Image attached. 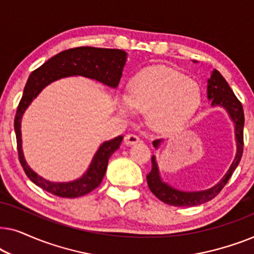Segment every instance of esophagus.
I'll return each mask as SVG.
<instances>
[{"mask_svg": "<svg viewBox=\"0 0 254 254\" xmlns=\"http://www.w3.org/2000/svg\"><path fill=\"white\" fill-rule=\"evenodd\" d=\"M124 142H125V144H127V145H133V144H136L137 142H140V137L135 134H128L125 136Z\"/></svg>", "mask_w": 254, "mask_h": 254, "instance_id": "obj_1", "label": "esophagus"}]
</instances>
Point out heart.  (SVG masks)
<instances>
[{"mask_svg": "<svg viewBox=\"0 0 254 254\" xmlns=\"http://www.w3.org/2000/svg\"><path fill=\"white\" fill-rule=\"evenodd\" d=\"M202 93L196 82L166 65H152L138 71L130 83V95L121 96V112L135 109L149 112V121L157 129L183 127L197 112Z\"/></svg>", "mask_w": 254, "mask_h": 254, "instance_id": "obj_1", "label": "heart"}]
</instances>
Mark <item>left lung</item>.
<instances>
[{
    "label": "left lung",
    "mask_w": 254,
    "mask_h": 254,
    "mask_svg": "<svg viewBox=\"0 0 254 254\" xmlns=\"http://www.w3.org/2000/svg\"><path fill=\"white\" fill-rule=\"evenodd\" d=\"M196 62V61H193ZM207 98L211 100V107H222L228 113L230 120L235 126V141H236V155L232 161L230 168L227 173L223 176L216 185L208 190H194V192H187L176 189L162 179L161 172H159L158 163L156 161V156L151 157V171L147 176L148 186L152 193L163 202L171 204L176 207H194L199 204L206 203L211 199H214L221 190L225 186L228 180L230 179L232 173L237 168L241 162L243 155V131H244V111L243 106L237 97L235 96L228 82L225 81L220 71L214 69L211 71L210 77L207 81ZM163 140H155L152 142L154 147L157 149Z\"/></svg>",
    "instance_id": "left-lung-1"
}]
</instances>
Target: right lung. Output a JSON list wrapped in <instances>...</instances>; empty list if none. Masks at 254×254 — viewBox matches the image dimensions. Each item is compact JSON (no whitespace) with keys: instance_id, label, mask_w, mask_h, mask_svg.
<instances>
[{"instance_id":"add662e5","label":"right lung","mask_w":254,"mask_h":254,"mask_svg":"<svg viewBox=\"0 0 254 254\" xmlns=\"http://www.w3.org/2000/svg\"><path fill=\"white\" fill-rule=\"evenodd\" d=\"M127 61V53L121 50L97 47H76L61 52L36 69L29 76L23 97L17 107L15 117V133L17 138L19 162L26 176L37 186L47 190L53 195L60 197H78L85 195L98 187L105 176L109 159L120 147L123 136L103 142L98 150L93 155L89 168L79 178L67 183H54L47 180L34 172L24 157L22 147V119L31 103L39 96V93L58 79L83 76L103 83L109 88L117 89Z\"/></svg>"}]
</instances>
